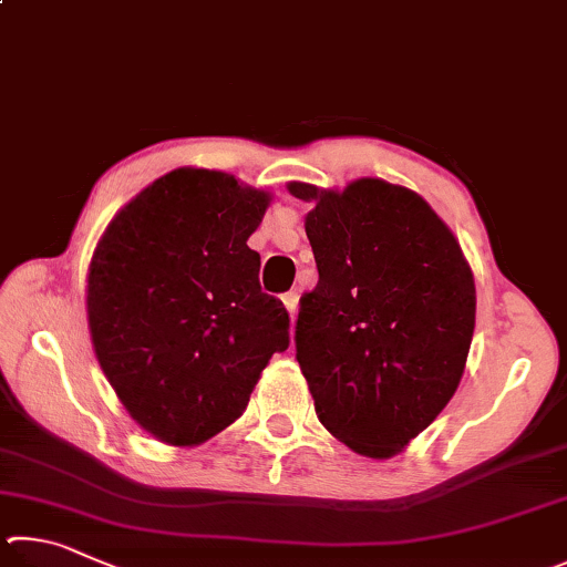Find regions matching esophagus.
<instances>
[{"instance_id":"34e87169","label":"esophagus","mask_w":567,"mask_h":567,"mask_svg":"<svg viewBox=\"0 0 567 567\" xmlns=\"http://www.w3.org/2000/svg\"><path fill=\"white\" fill-rule=\"evenodd\" d=\"M284 306H286V311L291 313V319L296 316V309H299V293L296 291H289V293H284Z\"/></svg>"}]
</instances>
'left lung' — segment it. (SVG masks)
<instances>
[{"label": "left lung", "mask_w": 567, "mask_h": 567, "mask_svg": "<svg viewBox=\"0 0 567 567\" xmlns=\"http://www.w3.org/2000/svg\"><path fill=\"white\" fill-rule=\"evenodd\" d=\"M319 284L301 296L296 361L316 415L351 451L391 458L458 389L475 329L461 244L405 186L359 178L329 192L291 182Z\"/></svg>", "instance_id": "obj_1"}]
</instances>
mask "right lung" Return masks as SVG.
I'll list each match as a JSON object with an SVG mask.
<instances>
[{"instance_id":"add662e5","label":"right lung","mask_w":567,"mask_h":567,"mask_svg":"<svg viewBox=\"0 0 567 567\" xmlns=\"http://www.w3.org/2000/svg\"><path fill=\"white\" fill-rule=\"evenodd\" d=\"M271 196L231 174L174 168L136 194L89 264L94 353L128 415L168 445H198L246 411L289 311L261 291L246 241Z\"/></svg>"}]
</instances>
